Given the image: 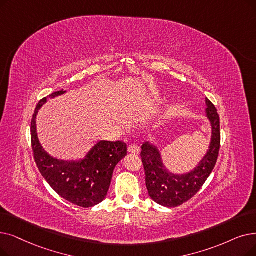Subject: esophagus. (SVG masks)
<instances>
[{"mask_svg": "<svg viewBox=\"0 0 256 256\" xmlns=\"http://www.w3.org/2000/svg\"><path fill=\"white\" fill-rule=\"evenodd\" d=\"M128 152L130 154H137L140 152V148L137 146V144H130V146H128Z\"/></svg>", "mask_w": 256, "mask_h": 256, "instance_id": "1", "label": "esophagus"}]
</instances>
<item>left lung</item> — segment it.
Returning a JSON list of instances; mask_svg holds the SVG:
<instances>
[{
	"mask_svg": "<svg viewBox=\"0 0 256 256\" xmlns=\"http://www.w3.org/2000/svg\"><path fill=\"white\" fill-rule=\"evenodd\" d=\"M205 116L211 126V138L203 158L190 172L174 174L162 160L159 148L152 141L142 144L141 159L146 170V184L152 200L164 207H178L190 200L214 170L220 152V117L214 106L206 98Z\"/></svg>",
	"mask_w": 256,
	"mask_h": 256,
	"instance_id": "1",
	"label": "left lung"
}]
</instances>
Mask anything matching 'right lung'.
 Instances as JSON below:
<instances>
[{
    "mask_svg": "<svg viewBox=\"0 0 256 256\" xmlns=\"http://www.w3.org/2000/svg\"><path fill=\"white\" fill-rule=\"evenodd\" d=\"M58 91L42 98L31 120V143L34 160L42 176L66 201L80 207H93L106 198L116 165L128 154L124 142L98 141L84 158L62 160L52 157L42 146L36 130V117L47 98L64 95Z\"/></svg>",
    "mask_w": 256,
    "mask_h": 256,
    "instance_id": "right-lung-1",
    "label": "right lung"
}]
</instances>
